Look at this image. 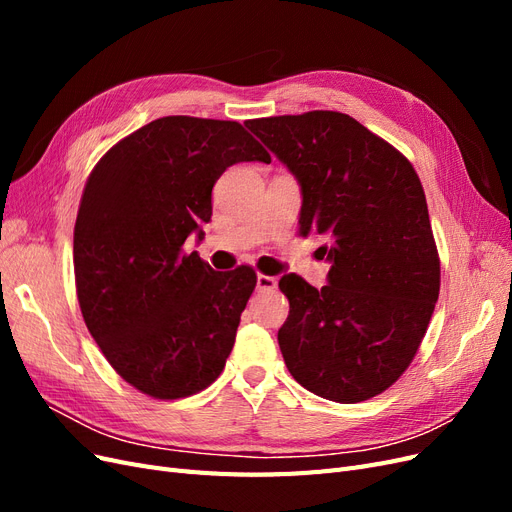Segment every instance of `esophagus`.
I'll use <instances>...</instances> for the list:
<instances>
[{
  "label": "esophagus",
  "mask_w": 512,
  "mask_h": 512,
  "mask_svg": "<svg viewBox=\"0 0 512 512\" xmlns=\"http://www.w3.org/2000/svg\"><path fill=\"white\" fill-rule=\"evenodd\" d=\"M256 288H258V290H273V288H277V277L258 273V275H256Z\"/></svg>",
  "instance_id": "34e87169"
}]
</instances>
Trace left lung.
Masks as SVG:
<instances>
[{"instance_id":"1","label":"left lung","mask_w":512,"mask_h":512,"mask_svg":"<svg viewBox=\"0 0 512 512\" xmlns=\"http://www.w3.org/2000/svg\"><path fill=\"white\" fill-rule=\"evenodd\" d=\"M301 185L299 235L331 262L320 290L284 275L290 312L277 342L318 397L356 404L412 363L440 294V258L421 179L350 115L309 111L245 121Z\"/></svg>"}]
</instances>
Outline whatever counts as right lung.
Returning a JSON list of instances; mask_svg holds the SVG:
<instances>
[{
  "label": "right lung",
  "mask_w": 512,
  "mask_h": 512,
  "mask_svg": "<svg viewBox=\"0 0 512 512\" xmlns=\"http://www.w3.org/2000/svg\"><path fill=\"white\" fill-rule=\"evenodd\" d=\"M237 162L271 156L237 121L170 115L108 149L85 183L76 297L106 361L149 397L207 389L235 346L256 271H213L183 243L203 239L213 185Z\"/></svg>",
  "instance_id": "add662e5"
}]
</instances>
